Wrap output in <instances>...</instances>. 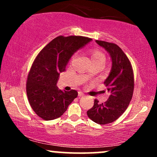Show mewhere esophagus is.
Wrapping results in <instances>:
<instances>
[{"label": "esophagus", "mask_w": 157, "mask_h": 157, "mask_svg": "<svg viewBox=\"0 0 157 157\" xmlns=\"http://www.w3.org/2000/svg\"><path fill=\"white\" fill-rule=\"evenodd\" d=\"M84 94L82 92V91H78V97H83Z\"/></svg>", "instance_id": "esophagus-1"}]
</instances>
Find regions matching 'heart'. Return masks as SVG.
I'll list each match as a JSON object with an SVG mask.
<instances>
[{
	"label": "heart",
	"instance_id": "obj_1",
	"mask_svg": "<svg viewBox=\"0 0 157 157\" xmlns=\"http://www.w3.org/2000/svg\"><path fill=\"white\" fill-rule=\"evenodd\" d=\"M90 55H91V60L93 65L96 63L102 64L105 61V55L100 50L91 49L90 52Z\"/></svg>",
	"mask_w": 157,
	"mask_h": 157
}]
</instances>
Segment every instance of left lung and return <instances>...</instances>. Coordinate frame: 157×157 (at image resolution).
Returning <instances> with one entry per match:
<instances>
[{
  "label": "left lung",
  "mask_w": 157,
  "mask_h": 157,
  "mask_svg": "<svg viewBox=\"0 0 157 157\" xmlns=\"http://www.w3.org/2000/svg\"><path fill=\"white\" fill-rule=\"evenodd\" d=\"M96 42L107 50L112 60L111 73L104 82L110 96L103 103L95 99L87 115L96 123L105 125L117 120L129 105L134 93V75L130 60L117 45L102 40Z\"/></svg>",
  "instance_id": "1"
}]
</instances>
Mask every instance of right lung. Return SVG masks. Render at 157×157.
Wrapping results in <instances>:
<instances>
[{"mask_svg":"<svg viewBox=\"0 0 157 157\" xmlns=\"http://www.w3.org/2000/svg\"><path fill=\"white\" fill-rule=\"evenodd\" d=\"M91 39L82 36H58L39 52L26 81V94L32 109L39 117L52 120L63 114L77 97V91H63L56 86L60 73L77 49Z\"/></svg>","mask_w":157,"mask_h":157,"instance_id":"1","label":"right lung"}]
</instances>
